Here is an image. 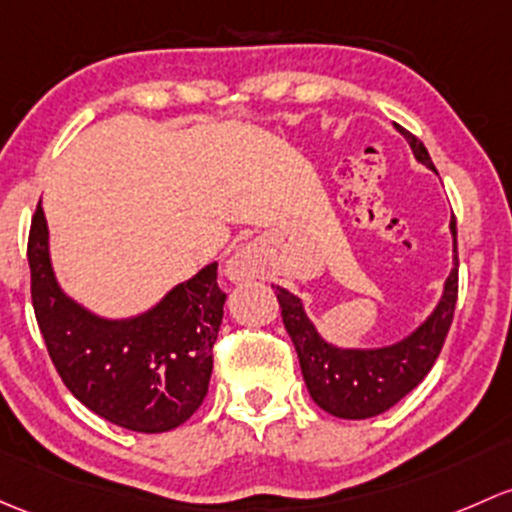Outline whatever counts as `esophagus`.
<instances>
[{
	"mask_svg": "<svg viewBox=\"0 0 512 512\" xmlns=\"http://www.w3.org/2000/svg\"><path fill=\"white\" fill-rule=\"evenodd\" d=\"M257 274H260V260H257V250L250 245L235 250L233 257L225 262V277L235 284L250 282Z\"/></svg>",
	"mask_w": 512,
	"mask_h": 512,
	"instance_id": "1",
	"label": "esophagus"
}]
</instances>
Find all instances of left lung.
<instances>
[{
	"instance_id": "obj_1",
	"label": "left lung",
	"mask_w": 512,
	"mask_h": 512,
	"mask_svg": "<svg viewBox=\"0 0 512 512\" xmlns=\"http://www.w3.org/2000/svg\"><path fill=\"white\" fill-rule=\"evenodd\" d=\"M397 132L410 142L414 159L427 169L437 171L427 147L414 134L395 125ZM454 238V267L444 282L439 304L410 336L380 348H341L328 343L314 321L306 316L299 297L282 287L277 289L282 306L284 328L297 348L301 375L311 400L333 417L368 419L383 414L402 400L407 392L427 378L434 360L439 358L444 338L454 319L456 294H459V257H456V218L451 215Z\"/></svg>"
}]
</instances>
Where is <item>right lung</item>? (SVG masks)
<instances>
[{
	"label": "right lung",
	"mask_w": 512,
	"mask_h": 512,
	"mask_svg": "<svg viewBox=\"0 0 512 512\" xmlns=\"http://www.w3.org/2000/svg\"><path fill=\"white\" fill-rule=\"evenodd\" d=\"M31 301L58 375L88 410L117 427L159 434L201 407L225 294L218 262L176 284L152 309L105 319L68 297L48 252L41 201L29 233Z\"/></svg>",
	"instance_id": "add662e5"
}]
</instances>
